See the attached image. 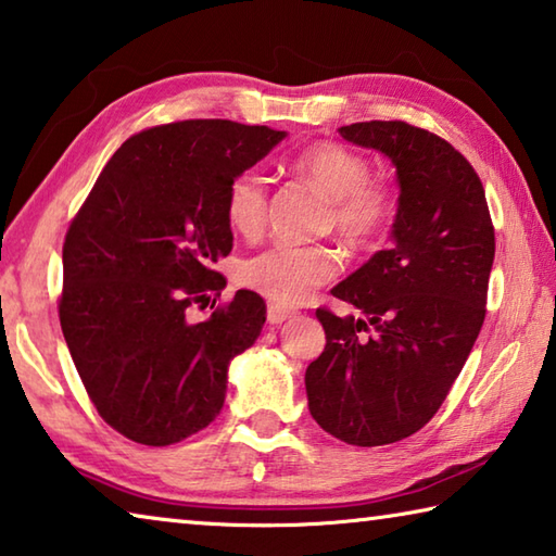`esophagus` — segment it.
I'll return each instance as SVG.
<instances>
[{
    "label": "esophagus",
    "mask_w": 556,
    "mask_h": 556,
    "mask_svg": "<svg viewBox=\"0 0 556 556\" xmlns=\"http://www.w3.org/2000/svg\"><path fill=\"white\" fill-rule=\"evenodd\" d=\"M294 314H296V312H291V308H285V306H279V304H269V306H267V321H269L271 326L285 324L287 318H291Z\"/></svg>",
    "instance_id": "esophagus-1"
}]
</instances>
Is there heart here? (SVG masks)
<instances>
[{"label": "heart", "instance_id": "b5f03b06", "mask_svg": "<svg viewBox=\"0 0 556 556\" xmlns=\"http://www.w3.org/2000/svg\"><path fill=\"white\" fill-rule=\"evenodd\" d=\"M294 172L312 181L331 201V225L351 244H368L388 230L394 215V191L372 181L368 159L341 144H314L299 152ZM267 213V186L257 168L232 178L225 193V215L235 232L257 235ZM341 271L336 250L277 244L244 260L238 269L242 287L281 306H296Z\"/></svg>", "mask_w": 556, "mask_h": 556}]
</instances>
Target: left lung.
<instances>
[{
	"mask_svg": "<svg viewBox=\"0 0 556 556\" xmlns=\"http://www.w3.org/2000/svg\"><path fill=\"white\" fill-rule=\"evenodd\" d=\"M345 142L397 168L392 248L333 287L361 316L318 308L324 353L306 368L318 427L353 446L412 437L434 417L485 318L495 230L473 166L407 122H355Z\"/></svg>",
	"mask_w": 556,
	"mask_h": 556,
	"instance_id": "8db88e82",
	"label": "left lung"
}]
</instances>
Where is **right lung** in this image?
<instances>
[{
	"instance_id": "1",
	"label": "right lung",
	"mask_w": 556,
	"mask_h": 556,
	"mask_svg": "<svg viewBox=\"0 0 556 556\" xmlns=\"http://www.w3.org/2000/svg\"><path fill=\"white\" fill-rule=\"evenodd\" d=\"M285 137L230 119L144 129L112 154L73 218L61 328L92 404L122 437L168 446L220 414L230 361L257 341L267 306L240 289L205 321H188V308L225 289L213 267L232 250L230 181Z\"/></svg>"
}]
</instances>
